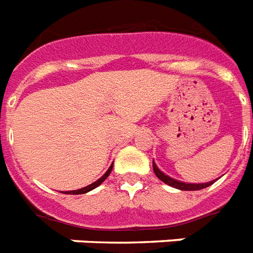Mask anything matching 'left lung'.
<instances>
[{"label": "left lung", "mask_w": 253, "mask_h": 253, "mask_svg": "<svg viewBox=\"0 0 253 253\" xmlns=\"http://www.w3.org/2000/svg\"><path fill=\"white\" fill-rule=\"evenodd\" d=\"M153 169H154L155 175H157L162 182L170 185V186H173V188L175 189H181V190H200V189L211 186V185L214 182V181H211V182H207V184H185V182H179V181H175V179L170 178L168 175H165V174L157 168V165L154 164V161H153Z\"/></svg>", "instance_id": "8db88e82"}]
</instances>
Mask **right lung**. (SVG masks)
Wrapping results in <instances>:
<instances>
[{
	"instance_id": "add662e5",
	"label": "right lung",
	"mask_w": 253,
	"mask_h": 253,
	"mask_svg": "<svg viewBox=\"0 0 253 253\" xmlns=\"http://www.w3.org/2000/svg\"><path fill=\"white\" fill-rule=\"evenodd\" d=\"M111 170H112V165H111V166H110V169H108L107 171H106V173L103 174L102 177H100V178H99L98 181H95L93 184L88 185V186H85V188L79 189V190H71V192H67V193H68V194H83V193H87V192H89V190H92V189L98 188L99 185L102 184L103 181H104V179L107 178L108 175H110V173H111Z\"/></svg>"
}]
</instances>
